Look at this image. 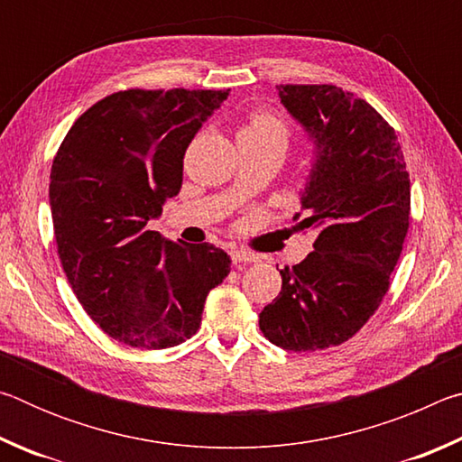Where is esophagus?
<instances>
[{
	"mask_svg": "<svg viewBox=\"0 0 462 462\" xmlns=\"http://www.w3.org/2000/svg\"><path fill=\"white\" fill-rule=\"evenodd\" d=\"M230 259L234 264H242V263H256L259 261V256L254 253H248L245 248H234L230 250Z\"/></svg>",
	"mask_w": 462,
	"mask_h": 462,
	"instance_id": "1",
	"label": "esophagus"
}]
</instances>
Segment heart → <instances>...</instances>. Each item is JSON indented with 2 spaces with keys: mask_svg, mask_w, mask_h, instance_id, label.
<instances>
[{
  "mask_svg": "<svg viewBox=\"0 0 462 462\" xmlns=\"http://www.w3.org/2000/svg\"><path fill=\"white\" fill-rule=\"evenodd\" d=\"M238 136L253 138L256 143L277 144L285 151L287 148V128L275 114L271 112H254L248 122L240 128Z\"/></svg>",
  "mask_w": 462,
  "mask_h": 462,
  "instance_id": "b5f03b06",
  "label": "heart"
}]
</instances>
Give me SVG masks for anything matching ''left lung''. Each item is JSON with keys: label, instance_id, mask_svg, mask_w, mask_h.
I'll use <instances>...</instances> for the list:
<instances>
[{"label": "left lung", "instance_id": "8db88e82", "mask_svg": "<svg viewBox=\"0 0 462 462\" xmlns=\"http://www.w3.org/2000/svg\"><path fill=\"white\" fill-rule=\"evenodd\" d=\"M277 91L314 146L295 228L316 242L279 271L283 285L259 326L277 346L311 353L353 338L387 293L410 226V175L395 130L365 99L336 85Z\"/></svg>", "mask_w": 462, "mask_h": 462}]
</instances>
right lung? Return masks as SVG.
I'll use <instances>...</instances> for the list:
<instances>
[{
  "mask_svg": "<svg viewBox=\"0 0 462 462\" xmlns=\"http://www.w3.org/2000/svg\"><path fill=\"white\" fill-rule=\"evenodd\" d=\"M230 96L128 89L91 106L52 161L51 214L73 293L101 330L136 348H171L198 332L230 256L148 230L183 183V156Z\"/></svg>",
  "mask_w": 462,
  "mask_h": 462,
  "instance_id": "right-lung-1",
  "label": "right lung"
}]
</instances>
